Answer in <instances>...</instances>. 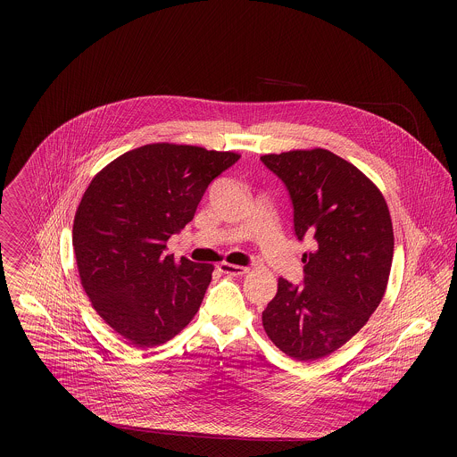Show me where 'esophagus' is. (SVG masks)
I'll return each mask as SVG.
<instances>
[{"label": "esophagus", "instance_id": "1", "mask_svg": "<svg viewBox=\"0 0 457 457\" xmlns=\"http://www.w3.org/2000/svg\"><path fill=\"white\" fill-rule=\"evenodd\" d=\"M219 270L222 274H229V276H245L250 269L248 267H241V265H233V263H220L219 265Z\"/></svg>", "mask_w": 457, "mask_h": 457}]
</instances>
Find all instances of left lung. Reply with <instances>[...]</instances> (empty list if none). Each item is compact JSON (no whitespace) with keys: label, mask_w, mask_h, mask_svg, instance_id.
I'll return each mask as SVG.
<instances>
[{"label":"left lung","mask_w":457,"mask_h":457,"mask_svg":"<svg viewBox=\"0 0 457 457\" xmlns=\"http://www.w3.org/2000/svg\"><path fill=\"white\" fill-rule=\"evenodd\" d=\"M289 190L295 233L312 237L303 286L283 278L262 313L269 339L298 361L345 346L382 302L394 253L387 202L369 176L327 149L265 154Z\"/></svg>","instance_id":"8db88e82"}]
</instances>
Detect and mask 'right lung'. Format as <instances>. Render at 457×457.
<instances>
[{
  "mask_svg": "<svg viewBox=\"0 0 457 457\" xmlns=\"http://www.w3.org/2000/svg\"><path fill=\"white\" fill-rule=\"evenodd\" d=\"M239 154L147 144L116 157L90 181L73 219V252L92 308L129 345H164L190 324L212 263L166 255L209 183Z\"/></svg>",
  "mask_w": 457,
  "mask_h": 457,
  "instance_id": "obj_1",
  "label": "right lung"
}]
</instances>
